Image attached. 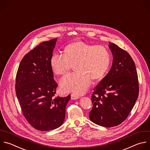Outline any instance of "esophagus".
<instances>
[{
	"instance_id": "esophagus-1",
	"label": "esophagus",
	"mask_w": 150,
	"mask_h": 150,
	"mask_svg": "<svg viewBox=\"0 0 150 150\" xmlns=\"http://www.w3.org/2000/svg\"><path fill=\"white\" fill-rule=\"evenodd\" d=\"M71 99H77L79 98V96L78 95H75V94H71Z\"/></svg>"
}]
</instances>
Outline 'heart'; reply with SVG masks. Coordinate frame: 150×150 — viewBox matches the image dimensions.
<instances>
[{
    "instance_id": "heart-1",
    "label": "heart",
    "mask_w": 150,
    "mask_h": 150,
    "mask_svg": "<svg viewBox=\"0 0 150 150\" xmlns=\"http://www.w3.org/2000/svg\"><path fill=\"white\" fill-rule=\"evenodd\" d=\"M111 61V54L105 47L77 40L65 46L62 55H52L50 66L55 75L64 76L73 65L75 72L61 80V89L82 95L90 86L91 80L96 82L104 78Z\"/></svg>"
}]
</instances>
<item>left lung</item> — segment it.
Instances as JSON below:
<instances>
[{
  "label": "left lung",
  "mask_w": 150,
  "mask_h": 150,
  "mask_svg": "<svg viewBox=\"0 0 150 150\" xmlns=\"http://www.w3.org/2000/svg\"><path fill=\"white\" fill-rule=\"evenodd\" d=\"M113 55L112 67L108 74L94 88L93 104L89 113L95 124L105 127L120 125L133 108L139 93L138 75L130 55L110 42Z\"/></svg>",
  "instance_id": "8db88e82"
}]
</instances>
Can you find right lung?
Here are the masks:
<instances>
[{
  "label": "right lung",
  "instance_id": "1",
  "mask_svg": "<svg viewBox=\"0 0 150 150\" xmlns=\"http://www.w3.org/2000/svg\"><path fill=\"white\" fill-rule=\"evenodd\" d=\"M57 38L40 43L22 58L15 90L22 113L34 128L47 131L59 127L71 98L55 97L57 83L50 66Z\"/></svg>",
  "mask_w": 150,
  "mask_h": 150
}]
</instances>
